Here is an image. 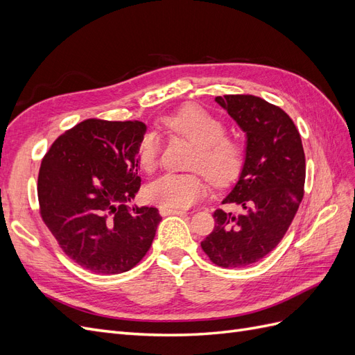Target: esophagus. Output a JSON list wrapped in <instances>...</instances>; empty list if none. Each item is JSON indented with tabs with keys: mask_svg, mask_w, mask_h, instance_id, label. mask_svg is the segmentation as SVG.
Instances as JSON below:
<instances>
[{
	"mask_svg": "<svg viewBox=\"0 0 355 355\" xmlns=\"http://www.w3.org/2000/svg\"><path fill=\"white\" fill-rule=\"evenodd\" d=\"M159 214L161 216H170V214H178V216H184V214H187V211L184 210H171V209H159Z\"/></svg>",
	"mask_w": 355,
	"mask_h": 355,
	"instance_id": "1",
	"label": "esophagus"
}]
</instances>
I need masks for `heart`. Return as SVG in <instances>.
<instances>
[{
    "instance_id": "obj_1",
    "label": "heart",
    "mask_w": 355,
    "mask_h": 355,
    "mask_svg": "<svg viewBox=\"0 0 355 355\" xmlns=\"http://www.w3.org/2000/svg\"><path fill=\"white\" fill-rule=\"evenodd\" d=\"M161 125L194 145L188 167L200 170L213 185L228 184L239 173L243 159L241 146L235 139L223 135L225 125L216 116L197 106H187L164 116ZM158 153V137L154 133L145 135L137 148V163L146 173L157 168ZM204 194L206 185L198 173H164L145 189L149 202L171 210L188 209Z\"/></svg>"
}]
</instances>
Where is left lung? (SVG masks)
I'll return each instance as SVG.
<instances>
[{
	"label": "left lung",
	"mask_w": 355,
	"mask_h": 355,
	"mask_svg": "<svg viewBox=\"0 0 355 355\" xmlns=\"http://www.w3.org/2000/svg\"><path fill=\"white\" fill-rule=\"evenodd\" d=\"M245 135L244 159L222 204L239 211L214 210V230L201 241L213 263L252 265L274 250L304 197L305 154L295 123L282 108L252 94L214 99Z\"/></svg>",
	"instance_id": "obj_1"
}]
</instances>
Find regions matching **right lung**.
Returning a JSON list of instances; mask_svg holds the SVG:
<instances>
[{
    "instance_id": "right-lung-1",
    "label": "right lung",
    "mask_w": 355,
    "mask_h": 355,
    "mask_svg": "<svg viewBox=\"0 0 355 355\" xmlns=\"http://www.w3.org/2000/svg\"><path fill=\"white\" fill-rule=\"evenodd\" d=\"M142 121L85 120L58 137L42 159V220L73 262L96 274H121L142 259L161 216L155 207H127L141 178Z\"/></svg>"
}]
</instances>
